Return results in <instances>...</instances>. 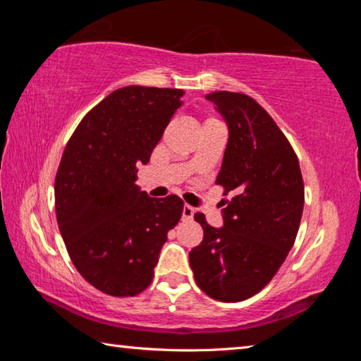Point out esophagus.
Wrapping results in <instances>:
<instances>
[{
  "label": "esophagus",
  "mask_w": 361,
  "mask_h": 361,
  "mask_svg": "<svg viewBox=\"0 0 361 361\" xmlns=\"http://www.w3.org/2000/svg\"><path fill=\"white\" fill-rule=\"evenodd\" d=\"M194 209H192V207L191 205H185V207H183V219H185V221H191V219H192V216H194Z\"/></svg>",
  "instance_id": "34e87169"
}]
</instances>
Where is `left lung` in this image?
<instances>
[{
    "instance_id": "obj_1",
    "label": "left lung",
    "mask_w": 361,
    "mask_h": 361,
    "mask_svg": "<svg viewBox=\"0 0 361 361\" xmlns=\"http://www.w3.org/2000/svg\"><path fill=\"white\" fill-rule=\"evenodd\" d=\"M205 99L229 129L216 185L231 199H223V228L194 215L204 240L189 252V264L204 293L237 302L259 293L283 264L301 223L304 183L296 152L258 102L228 90Z\"/></svg>"
}]
</instances>
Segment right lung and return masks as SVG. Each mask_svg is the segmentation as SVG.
Returning a JSON list of instances; mask_svg holds the SVG:
<instances>
[{
	"instance_id": "right-lung-1",
	"label": "right lung",
	"mask_w": 361,
	"mask_h": 361,
	"mask_svg": "<svg viewBox=\"0 0 361 361\" xmlns=\"http://www.w3.org/2000/svg\"><path fill=\"white\" fill-rule=\"evenodd\" d=\"M183 95L143 85L114 90L84 116L65 146L56 175L60 234L78 272L109 296L148 288L167 232L181 218L178 195L149 197L135 181Z\"/></svg>"
}]
</instances>
